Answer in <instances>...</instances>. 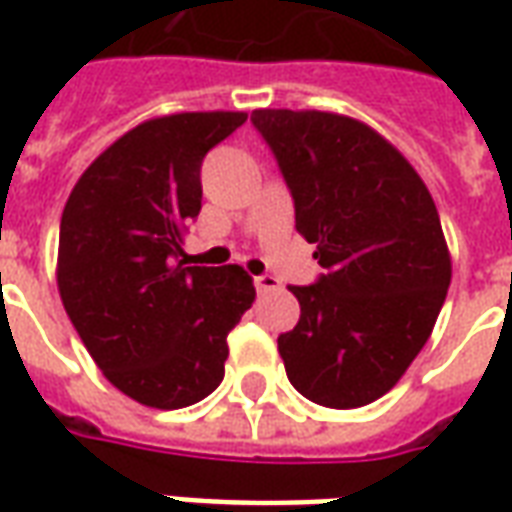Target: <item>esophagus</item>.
Masks as SVG:
<instances>
[{"instance_id":"1","label":"esophagus","mask_w":512,"mask_h":512,"mask_svg":"<svg viewBox=\"0 0 512 512\" xmlns=\"http://www.w3.org/2000/svg\"><path fill=\"white\" fill-rule=\"evenodd\" d=\"M255 288L257 293H274V290H279L282 285H279L277 277H255Z\"/></svg>"}]
</instances>
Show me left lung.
Instances as JSON below:
<instances>
[{"label": "left lung", "instance_id": "8db88e82", "mask_svg": "<svg viewBox=\"0 0 512 512\" xmlns=\"http://www.w3.org/2000/svg\"><path fill=\"white\" fill-rule=\"evenodd\" d=\"M296 202V230L326 268L290 293L299 323L279 334L290 384L326 408L386 395L436 326L452 257L425 180L356 117L255 109Z\"/></svg>", "mask_w": 512, "mask_h": 512}]
</instances>
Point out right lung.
Instances as JSON below:
<instances>
[{
	"label": "right lung",
	"mask_w": 512,
	"mask_h": 512,
	"mask_svg": "<svg viewBox=\"0 0 512 512\" xmlns=\"http://www.w3.org/2000/svg\"><path fill=\"white\" fill-rule=\"evenodd\" d=\"M246 112L150 117L115 139L65 202L57 288L93 362L161 411L222 384L227 334L255 285L241 266H189L186 224L202 208L200 164Z\"/></svg>",
	"instance_id": "1"
}]
</instances>
